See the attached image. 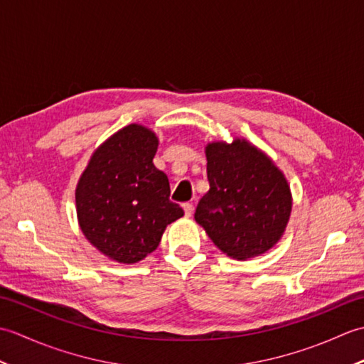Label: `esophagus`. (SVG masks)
Instances as JSON below:
<instances>
[{"label": "esophagus", "mask_w": 364, "mask_h": 364, "mask_svg": "<svg viewBox=\"0 0 364 364\" xmlns=\"http://www.w3.org/2000/svg\"><path fill=\"white\" fill-rule=\"evenodd\" d=\"M183 210H184V214H186L188 218H191L192 213H194V205H192V203H183Z\"/></svg>", "instance_id": "obj_1"}]
</instances>
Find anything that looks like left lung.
<instances>
[{"label": "left lung", "mask_w": 364, "mask_h": 364, "mask_svg": "<svg viewBox=\"0 0 364 364\" xmlns=\"http://www.w3.org/2000/svg\"><path fill=\"white\" fill-rule=\"evenodd\" d=\"M206 159L210 191L197 205L196 220L231 258H253L272 249L292 206L283 173L241 139L208 144Z\"/></svg>", "instance_id": "left-lung-1"}]
</instances>
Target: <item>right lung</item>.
<instances>
[{"instance_id": "add662e5", "label": "right lung", "mask_w": 364, "mask_h": 364, "mask_svg": "<svg viewBox=\"0 0 364 364\" xmlns=\"http://www.w3.org/2000/svg\"><path fill=\"white\" fill-rule=\"evenodd\" d=\"M158 137L128 125L100 145L76 188V213L87 241L114 261L137 262L184 214L170 202V184L153 164Z\"/></svg>"}]
</instances>
